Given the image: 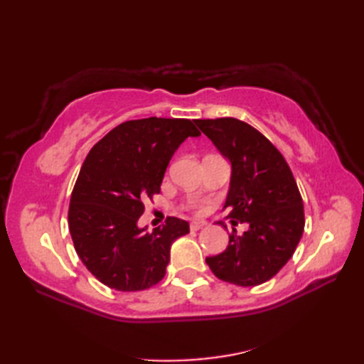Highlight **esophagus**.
I'll return each mask as SVG.
<instances>
[{"instance_id":"obj_1","label":"esophagus","mask_w":364,"mask_h":364,"mask_svg":"<svg viewBox=\"0 0 364 364\" xmlns=\"http://www.w3.org/2000/svg\"><path fill=\"white\" fill-rule=\"evenodd\" d=\"M205 225H206V220H192V222H191V230L197 231V230H200V228H203Z\"/></svg>"}]
</instances>
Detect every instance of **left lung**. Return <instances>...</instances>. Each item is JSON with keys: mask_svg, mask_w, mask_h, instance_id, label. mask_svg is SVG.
Wrapping results in <instances>:
<instances>
[{"mask_svg": "<svg viewBox=\"0 0 364 364\" xmlns=\"http://www.w3.org/2000/svg\"><path fill=\"white\" fill-rule=\"evenodd\" d=\"M202 133L231 164L223 210L233 228L228 247L206 264L222 282L258 286L278 274L296 252L304 233V203L282 153L249 123L237 119L196 120ZM227 228V225H223Z\"/></svg>", "mask_w": 364, "mask_h": 364, "instance_id": "1", "label": "left lung"}]
</instances>
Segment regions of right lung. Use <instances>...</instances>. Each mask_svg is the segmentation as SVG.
Masks as SVG:
<instances>
[{
    "label": "right lung",
    "instance_id": "add662e5",
    "mask_svg": "<svg viewBox=\"0 0 364 364\" xmlns=\"http://www.w3.org/2000/svg\"><path fill=\"white\" fill-rule=\"evenodd\" d=\"M188 119L129 120L94 145L80 170L68 208L75 250L89 272L112 289H149L166 275L173 241L189 223L167 218L146 231L137 225L144 202L159 194L166 168L188 137Z\"/></svg>",
    "mask_w": 364,
    "mask_h": 364
}]
</instances>
